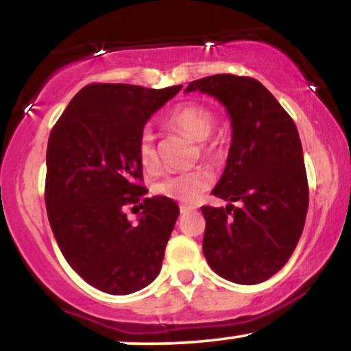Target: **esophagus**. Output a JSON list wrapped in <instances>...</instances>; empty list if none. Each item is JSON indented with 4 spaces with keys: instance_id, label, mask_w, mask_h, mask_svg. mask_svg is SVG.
<instances>
[{
    "instance_id": "1",
    "label": "esophagus",
    "mask_w": 351,
    "mask_h": 351,
    "mask_svg": "<svg viewBox=\"0 0 351 351\" xmlns=\"http://www.w3.org/2000/svg\"><path fill=\"white\" fill-rule=\"evenodd\" d=\"M180 211H181V215H186V213L195 211V208H193V206H186V204H181Z\"/></svg>"
}]
</instances>
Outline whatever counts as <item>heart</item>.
<instances>
[{"label":"heart","instance_id":"obj_1","mask_svg":"<svg viewBox=\"0 0 351 351\" xmlns=\"http://www.w3.org/2000/svg\"><path fill=\"white\" fill-rule=\"evenodd\" d=\"M167 123L184 132L196 142H203L215 130L216 117L209 108L199 106V104H183V106L173 108L170 115L167 117ZM136 155H138V162L145 170H153L158 163L155 138L150 130H143L140 134ZM209 184H211V173L203 168H196V170L163 176L153 184V191L155 195L178 201V203H195L209 188Z\"/></svg>","mask_w":351,"mask_h":351}]
</instances>
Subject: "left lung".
Wrapping results in <instances>:
<instances>
[{"mask_svg":"<svg viewBox=\"0 0 351 351\" xmlns=\"http://www.w3.org/2000/svg\"><path fill=\"white\" fill-rule=\"evenodd\" d=\"M219 100L231 117L228 163L213 195L226 208L203 206V252L223 279L252 285L291 259L304 231L308 183L299 132L259 80L216 74L189 82ZM239 200V208L232 204Z\"/></svg>","mask_w":351,"mask_h":351,"instance_id":"8db88e82","label":"left lung"}]
</instances>
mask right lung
Returning a JSON list of instances; mask_svg holds the SVG:
<instances>
[{"mask_svg":"<svg viewBox=\"0 0 351 351\" xmlns=\"http://www.w3.org/2000/svg\"><path fill=\"white\" fill-rule=\"evenodd\" d=\"M180 88L88 84L51 130L44 189L51 229L71 267L112 295L155 280L180 215L173 199L145 196L136 155L147 120ZM128 206L141 213L138 225L126 219Z\"/></svg>","mask_w":351,"mask_h":351,"instance_id":"add662e5","label":"right lung"}]
</instances>
